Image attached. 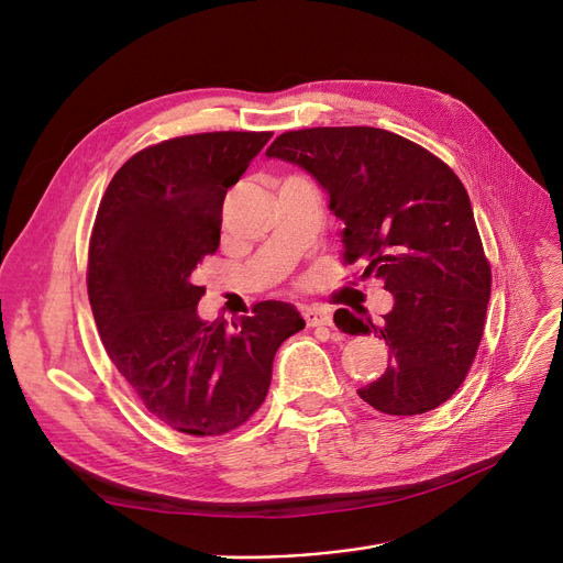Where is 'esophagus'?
<instances>
[{"instance_id": "obj_1", "label": "esophagus", "mask_w": 563, "mask_h": 563, "mask_svg": "<svg viewBox=\"0 0 563 563\" xmlns=\"http://www.w3.org/2000/svg\"><path fill=\"white\" fill-rule=\"evenodd\" d=\"M303 319L308 327H331V312L327 308H319V306H312V308H306L303 310Z\"/></svg>"}]
</instances>
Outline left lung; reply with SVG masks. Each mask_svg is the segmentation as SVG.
Listing matches in <instances>:
<instances>
[{"label":"left lung","instance_id":"left-lung-1","mask_svg":"<svg viewBox=\"0 0 563 563\" xmlns=\"http://www.w3.org/2000/svg\"><path fill=\"white\" fill-rule=\"evenodd\" d=\"M266 157L314 177L344 223V262H361L363 278L383 280L395 297L380 327L342 308L344 333H374L390 346L388 369L361 399L388 416L445 404L477 356L490 299V264L456 173L378 128L285 132Z\"/></svg>","mask_w":563,"mask_h":563}]
</instances>
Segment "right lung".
<instances>
[{
	"mask_svg": "<svg viewBox=\"0 0 563 563\" xmlns=\"http://www.w3.org/2000/svg\"><path fill=\"white\" fill-rule=\"evenodd\" d=\"M272 132H205L143 147L100 200L88 244V301L102 344L145 410L166 427L223 435L262 406L278 346L306 321L262 301L207 323L194 285L221 240L223 198Z\"/></svg>",
	"mask_w": 563,
	"mask_h": 563,
	"instance_id": "right-lung-1",
	"label": "right lung"
}]
</instances>
